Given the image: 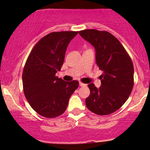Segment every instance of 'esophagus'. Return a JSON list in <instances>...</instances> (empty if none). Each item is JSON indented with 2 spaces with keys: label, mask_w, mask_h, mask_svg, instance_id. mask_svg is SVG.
I'll use <instances>...</instances> for the list:
<instances>
[{
  "label": "esophagus",
  "mask_w": 150,
  "mask_h": 150,
  "mask_svg": "<svg viewBox=\"0 0 150 150\" xmlns=\"http://www.w3.org/2000/svg\"><path fill=\"white\" fill-rule=\"evenodd\" d=\"M79 86H86V84L81 82V81H79Z\"/></svg>",
  "instance_id": "obj_1"
}]
</instances>
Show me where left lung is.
<instances>
[{
	"mask_svg": "<svg viewBox=\"0 0 150 150\" xmlns=\"http://www.w3.org/2000/svg\"><path fill=\"white\" fill-rule=\"evenodd\" d=\"M83 39L95 47V59L101 75V86L88 85L91 93L86 99L89 110L98 115L117 111L130 95L134 86V66L119 40L105 31L85 29L79 32Z\"/></svg>",
	"mask_w": 150,
	"mask_h": 150,
	"instance_id": "8db88e82",
	"label": "left lung"
}]
</instances>
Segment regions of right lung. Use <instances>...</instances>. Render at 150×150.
Returning <instances> with one entry per match:
<instances>
[{"label":"right lung","instance_id":"1","mask_svg":"<svg viewBox=\"0 0 150 150\" xmlns=\"http://www.w3.org/2000/svg\"><path fill=\"white\" fill-rule=\"evenodd\" d=\"M78 31L52 32L40 40L26 61L23 91L31 107L40 115L55 118L62 115L79 81H65L55 75L60 71L70 42Z\"/></svg>","mask_w":150,"mask_h":150}]
</instances>
